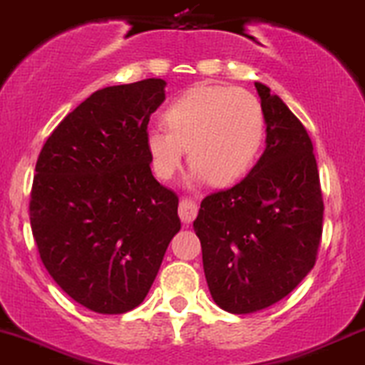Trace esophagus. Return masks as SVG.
<instances>
[{
	"mask_svg": "<svg viewBox=\"0 0 365 365\" xmlns=\"http://www.w3.org/2000/svg\"><path fill=\"white\" fill-rule=\"evenodd\" d=\"M197 204L194 201H190V199H182L178 204V215H180V220L183 222V225H190L192 222H194V218L197 216Z\"/></svg>",
	"mask_w": 365,
	"mask_h": 365,
	"instance_id": "obj_1",
	"label": "esophagus"
}]
</instances>
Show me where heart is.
I'll return each instance as SVG.
<instances>
[{"instance_id": "obj_1", "label": "heart", "mask_w": 365, "mask_h": 365, "mask_svg": "<svg viewBox=\"0 0 365 365\" xmlns=\"http://www.w3.org/2000/svg\"><path fill=\"white\" fill-rule=\"evenodd\" d=\"M164 126L145 131V149L158 178L171 180L189 150L190 178L223 187L253 166L265 115L262 103L242 88L201 85L178 95L164 110Z\"/></svg>"}]
</instances>
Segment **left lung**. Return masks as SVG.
<instances>
[{
  "label": "left lung",
  "mask_w": 365,
  "mask_h": 365,
  "mask_svg": "<svg viewBox=\"0 0 365 365\" xmlns=\"http://www.w3.org/2000/svg\"><path fill=\"white\" fill-rule=\"evenodd\" d=\"M267 147L246 178L202 199L194 222L215 303L253 314L286 298L317 259L324 202L314 145L289 107L255 83Z\"/></svg>",
  "instance_id": "1"
}]
</instances>
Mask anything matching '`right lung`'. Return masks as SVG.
<instances>
[{"mask_svg": "<svg viewBox=\"0 0 365 365\" xmlns=\"http://www.w3.org/2000/svg\"><path fill=\"white\" fill-rule=\"evenodd\" d=\"M166 81L95 91L63 118L36 163L29 216L48 274L97 314L145 299L182 223L178 197L150 171L145 131Z\"/></svg>", "mask_w": 365, "mask_h": 365, "instance_id": "obj_1", "label": "right lung"}]
</instances>
